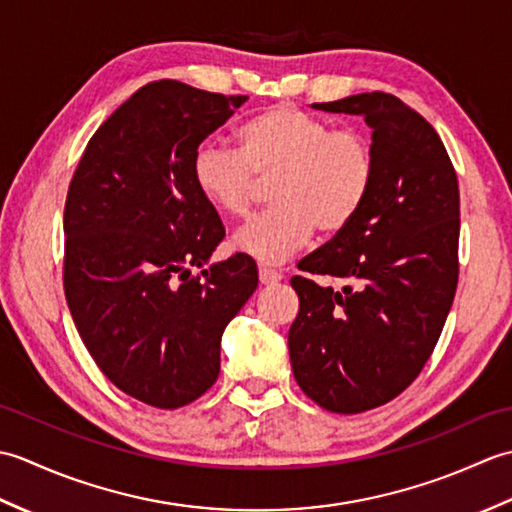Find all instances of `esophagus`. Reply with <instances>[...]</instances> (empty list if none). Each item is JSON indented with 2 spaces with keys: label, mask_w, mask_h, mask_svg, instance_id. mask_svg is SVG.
<instances>
[{
  "label": "esophagus",
  "mask_w": 512,
  "mask_h": 512,
  "mask_svg": "<svg viewBox=\"0 0 512 512\" xmlns=\"http://www.w3.org/2000/svg\"><path fill=\"white\" fill-rule=\"evenodd\" d=\"M284 279V273L281 270H273V268H259V281H262L264 286L270 284H277V281Z\"/></svg>",
  "instance_id": "esophagus-1"
}]
</instances>
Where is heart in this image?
Wrapping results in <instances>:
<instances>
[{"label":"heart","mask_w":512,"mask_h":512,"mask_svg":"<svg viewBox=\"0 0 512 512\" xmlns=\"http://www.w3.org/2000/svg\"><path fill=\"white\" fill-rule=\"evenodd\" d=\"M239 151L206 140L193 151L195 189L213 209L242 217L255 198L257 178H275L273 209L235 235L239 253L281 264L323 235L345 231L361 213L376 178L372 140L352 127L332 129L301 107H266L237 129Z\"/></svg>","instance_id":"obj_1"}]
</instances>
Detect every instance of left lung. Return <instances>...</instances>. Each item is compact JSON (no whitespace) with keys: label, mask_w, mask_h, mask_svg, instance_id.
Instances as JSON below:
<instances>
[{"label":"left lung","mask_w":512,"mask_h":512,"mask_svg":"<svg viewBox=\"0 0 512 512\" xmlns=\"http://www.w3.org/2000/svg\"><path fill=\"white\" fill-rule=\"evenodd\" d=\"M312 107L365 118L376 178L354 222L301 259L308 275L290 279L299 295L290 363L319 407L361 413L402 394L440 339L458 288V176L436 129L396 96ZM312 274L348 284L339 293Z\"/></svg>","instance_id":"8db88e82"}]
</instances>
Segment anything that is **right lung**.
I'll list each match as a JSON object with an SVG mask.
<instances>
[{
    "mask_svg": "<svg viewBox=\"0 0 512 512\" xmlns=\"http://www.w3.org/2000/svg\"><path fill=\"white\" fill-rule=\"evenodd\" d=\"M246 99L147 83L96 129L65 198L76 330L101 372L151 407H184L215 383L224 328L257 288L248 257L204 268L224 226L191 176L193 151Z\"/></svg>",
    "mask_w": 512,
    "mask_h": 512,
    "instance_id": "right-lung-1",
    "label": "right lung"
}]
</instances>
